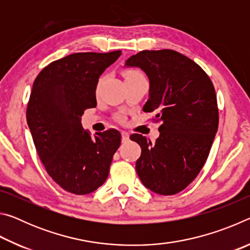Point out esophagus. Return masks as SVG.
<instances>
[{
	"instance_id": "34e87169",
	"label": "esophagus",
	"mask_w": 250,
	"mask_h": 250,
	"mask_svg": "<svg viewBox=\"0 0 250 250\" xmlns=\"http://www.w3.org/2000/svg\"><path fill=\"white\" fill-rule=\"evenodd\" d=\"M121 137H122V142H126L129 140V133L128 132H121Z\"/></svg>"
}]
</instances>
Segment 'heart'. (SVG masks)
I'll use <instances>...</instances> for the list:
<instances>
[{
  "label": "heart",
  "mask_w": 250,
  "mask_h": 250,
  "mask_svg": "<svg viewBox=\"0 0 250 250\" xmlns=\"http://www.w3.org/2000/svg\"><path fill=\"white\" fill-rule=\"evenodd\" d=\"M125 80H129V79H134V78H140V77H145V76H143V74L141 73L140 70H138V69H126L125 71ZM101 82V80H100ZM100 82H99V83H100ZM119 119L120 120H122V117H119Z\"/></svg>",
  "instance_id": "b5f03b06"
}]
</instances>
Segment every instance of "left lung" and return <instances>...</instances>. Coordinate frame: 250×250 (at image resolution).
Wrapping results in <instances>:
<instances>
[{
    "label": "left lung",
    "mask_w": 250,
    "mask_h": 250,
    "mask_svg": "<svg viewBox=\"0 0 250 250\" xmlns=\"http://www.w3.org/2000/svg\"><path fill=\"white\" fill-rule=\"evenodd\" d=\"M125 66L146 74L150 90L143 111L162 122L154 143L131 134L142 151L135 170L146 188L173 195L195 179L209 154L218 128L215 88L195 62L172 49L142 50Z\"/></svg>",
    "instance_id": "left-lung-1"
}]
</instances>
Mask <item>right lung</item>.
Masks as SVG:
<instances>
[{"label":"right lung","instance_id":"1","mask_svg":"<svg viewBox=\"0 0 250 250\" xmlns=\"http://www.w3.org/2000/svg\"><path fill=\"white\" fill-rule=\"evenodd\" d=\"M121 50L76 53L50 62L33 83L26 120L42 163L65 191L86 195L104 183L121 143L119 131L83 130L82 116L97 105L96 88Z\"/></svg>","mask_w":250,"mask_h":250}]
</instances>
